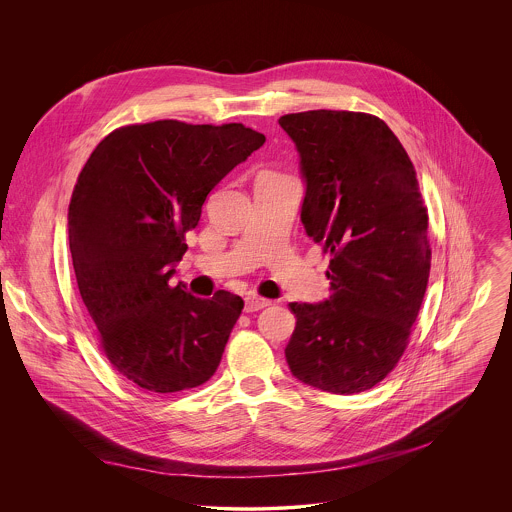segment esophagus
Listing matches in <instances>:
<instances>
[{"mask_svg": "<svg viewBox=\"0 0 512 512\" xmlns=\"http://www.w3.org/2000/svg\"><path fill=\"white\" fill-rule=\"evenodd\" d=\"M268 305H270V299L260 297V295H256V293H248V295L244 297V309H246L248 313L258 311V309H264V307H268Z\"/></svg>", "mask_w": 512, "mask_h": 512, "instance_id": "esophagus-1", "label": "esophagus"}]
</instances>
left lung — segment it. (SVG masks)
<instances>
[{"instance_id": "8db88e82", "label": "left lung", "mask_w": 512, "mask_h": 512, "mask_svg": "<svg viewBox=\"0 0 512 512\" xmlns=\"http://www.w3.org/2000/svg\"><path fill=\"white\" fill-rule=\"evenodd\" d=\"M305 181L301 222L331 254L329 299L290 303L293 376L359 394L400 361L430 278L428 211L414 165L376 116L309 110L280 120Z\"/></svg>"}]
</instances>
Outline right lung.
Returning <instances> with one entry per match:
<instances>
[{
  "label": "right lung",
  "mask_w": 512,
  "mask_h": 512,
  "mask_svg": "<svg viewBox=\"0 0 512 512\" xmlns=\"http://www.w3.org/2000/svg\"><path fill=\"white\" fill-rule=\"evenodd\" d=\"M264 142L242 124L157 120L114 130L84 163L69 205L76 284L106 359L136 386L169 394L215 374L244 301L169 280L207 195Z\"/></svg>",
  "instance_id": "1"
}]
</instances>
